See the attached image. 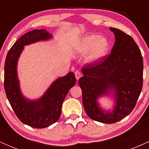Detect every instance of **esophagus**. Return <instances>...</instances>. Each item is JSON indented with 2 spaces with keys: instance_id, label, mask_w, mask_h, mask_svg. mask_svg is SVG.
<instances>
[{
  "instance_id": "esophagus-1",
  "label": "esophagus",
  "mask_w": 149,
  "mask_h": 149,
  "mask_svg": "<svg viewBox=\"0 0 149 149\" xmlns=\"http://www.w3.org/2000/svg\"><path fill=\"white\" fill-rule=\"evenodd\" d=\"M75 76H76V80H78L80 77H81V73H80L78 70H77V71H75Z\"/></svg>"
}]
</instances>
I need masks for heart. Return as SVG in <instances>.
Segmentation results:
<instances>
[{
  "label": "heart",
  "mask_w": 149,
  "mask_h": 149,
  "mask_svg": "<svg viewBox=\"0 0 149 149\" xmlns=\"http://www.w3.org/2000/svg\"><path fill=\"white\" fill-rule=\"evenodd\" d=\"M110 48V44L106 38L98 35H89L83 38L78 46V52L85 53L90 49L87 61L95 62L103 58Z\"/></svg>",
  "instance_id": "1"
}]
</instances>
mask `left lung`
Listing matches in <instances>:
<instances>
[{
	"instance_id": "1",
	"label": "left lung",
	"mask_w": 149,
	"mask_h": 149,
	"mask_svg": "<svg viewBox=\"0 0 149 149\" xmlns=\"http://www.w3.org/2000/svg\"><path fill=\"white\" fill-rule=\"evenodd\" d=\"M116 41L111 52L82 68L83 76L78 80L82 90L85 111L90 118L111 124L123 119L132 111L143 86V58L130 36L110 27ZM115 91L116 107L106 113L98 107L96 99Z\"/></svg>"
}]
</instances>
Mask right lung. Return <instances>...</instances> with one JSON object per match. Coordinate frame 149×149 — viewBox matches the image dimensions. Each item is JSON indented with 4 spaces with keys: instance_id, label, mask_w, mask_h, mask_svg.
Wrapping results in <instances>:
<instances>
[{
    "instance_id": "obj_1",
    "label": "right lung",
    "mask_w": 149,
    "mask_h": 149,
    "mask_svg": "<svg viewBox=\"0 0 149 149\" xmlns=\"http://www.w3.org/2000/svg\"><path fill=\"white\" fill-rule=\"evenodd\" d=\"M50 38L45 29L25 33L12 46L5 62L4 88L7 98L19 120L35 128H45L57 122L65 97L76 82L74 73L71 72L55 80L40 100L29 101L22 95L16 69L20 53L24 45Z\"/></svg>"
}]
</instances>
